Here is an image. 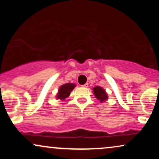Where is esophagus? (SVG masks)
<instances>
[{
	"instance_id": "esophagus-1",
	"label": "esophagus",
	"mask_w": 159,
	"mask_h": 159,
	"mask_svg": "<svg viewBox=\"0 0 159 159\" xmlns=\"http://www.w3.org/2000/svg\"><path fill=\"white\" fill-rule=\"evenodd\" d=\"M82 87H88V83H86L85 84H84L83 86H82Z\"/></svg>"
}]
</instances>
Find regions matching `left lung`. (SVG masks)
I'll return each mask as SVG.
<instances>
[{
    "label": "left lung",
    "instance_id": "8db88e82",
    "mask_svg": "<svg viewBox=\"0 0 159 159\" xmlns=\"http://www.w3.org/2000/svg\"><path fill=\"white\" fill-rule=\"evenodd\" d=\"M93 94L95 95V96L98 100H99L100 102L106 101L107 98H108L107 93L105 92V90H104L102 87L97 86V87H95L94 88H93Z\"/></svg>",
    "mask_w": 159,
    "mask_h": 159
}]
</instances>
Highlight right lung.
<instances>
[{"instance_id":"right-lung-1","label":"right lung","mask_w":159,"mask_h":159,"mask_svg":"<svg viewBox=\"0 0 159 159\" xmlns=\"http://www.w3.org/2000/svg\"><path fill=\"white\" fill-rule=\"evenodd\" d=\"M75 87V84L72 83H66L61 86L58 90V93L57 94L56 97L57 99L64 100L66 98H67L70 95L71 92Z\"/></svg>"}]
</instances>
